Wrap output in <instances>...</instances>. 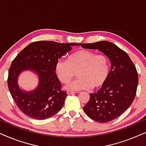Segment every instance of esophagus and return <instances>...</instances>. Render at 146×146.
<instances>
[{
	"label": "esophagus",
	"mask_w": 146,
	"mask_h": 146,
	"mask_svg": "<svg viewBox=\"0 0 146 146\" xmlns=\"http://www.w3.org/2000/svg\"><path fill=\"white\" fill-rule=\"evenodd\" d=\"M75 93H76L75 92H73V91H71V90H68L67 91L68 94H75Z\"/></svg>",
	"instance_id": "1"
}]
</instances>
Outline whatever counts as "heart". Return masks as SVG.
Masks as SVG:
<instances>
[{
    "mask_svg": "<svg viewBox=\"0 0 146 146\" xmlns=\"http://www.w3.org/2000/svg\"><path fill=\"white\" fill-rule=\"evenodd\" d=\"M58 79L63 83H68L78 72L79 78L66 86L73 90L99 88L108 79L110 66L106 56L96 54L88 50H80L72 54L68 60L59 59L55 66Z\"/></svg>",
    "mask_w": 146,
    "mask_h": 146,
    "instance_id": "obj_1",
    "label": "heart"
}]
</instances>
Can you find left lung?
I'll use <instances>...</instances> for the list:
<instances>
[{
	"instance_id": "8db88e82",
	"label": "left lung",
	"mask_w": 146,
	"mask_h": 146,
	"mask_svg": "<svg viewBox=\"0 0 146 146\" xmlns=\"http://www.w3.org/2000/svg\"><path fill=\"white\" fill-rule=\"evenodd\" d=\"M86 49L98 50L108 57L111 69L108 79L90 98L83 110L88 116L100 123L113 120L127 110L136 95L138 74L127 54L108 41L79 44Z\"/></svg>"
}]
</instances>
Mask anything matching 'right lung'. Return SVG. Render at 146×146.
I'll list each match as a JSON object with an SVG mask.
<instances>
[{"label": "right lung", "mask_w": 146, "mask_h": 146, "mask_svg": "<svg viewBox=\"0 0 146 146\" xmlns=\"http://www.w3.org/2000/svg\"><path fill=\"white\" fill-rule=\"evenodd\" d=\"M73 46L79 44L35 42L25 47L12 62L8 86L16 104L25 115L33 119H45L53 116L63 107L67 94L61 90L55 66ZM27 70L35 72L39 79L37 87L31 91L22 90L17 83L19 74Z\"/></svg>", "instance_id": "obj_1"}]
</instances>
